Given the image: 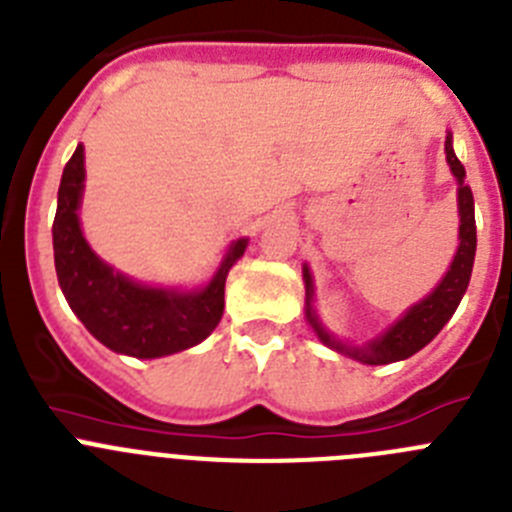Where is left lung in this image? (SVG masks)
<instances>
[{"mask_svg": "<svg viewBox=\"0 0 512 512\" xmlns=\"http://www.w3.org/2000/svg\"><path fill=\"white\" fill-rule=\"evenodd\" d=\"M446 161L451 166V174L456 176L459 182V248H456V256L451 261L446 277L438 282V287L433 289L431 295L423 297L418 305L410 307L395 325L384 330L382 336H377L374 341H366L361 346H351V343L338 341L330 330H325V325L320 323L318 312L312 307V295H315V284H312V274L307 266H302V279H305V315L307 323L312 325L315 336L330 346L338 354H346L351 359L361 361V364H392V361L410 359L413 354H418L420 348L428 346L433 338L441 333V328L451 320V315L459 307L461 297L469 287V277H472L474 266V251H477V225H474V197L469 184L464 182V166L456 158L454 146H451V133L446 135Z\"/></svg>", "mask_w": 512, "mask_h": 512, "instance_id": "8db88e82", "label": "left lung"}]
</instances>
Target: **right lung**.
<instances>
[{"label": "right lung", "mask_w": 512, "mask_h": 512, "mask_svg": "<svg viewBox=\"0 0 512 512\" xmlns=\"http://www.w3.org/2000/svg\"><path fill=\"white\" fill-rule=\"evenodd\" d=\"M81 192L84 146H76L58 187L53 259L63 297L84 328L110 351L135 359H158L205 341L223 318L225 279L248 238L228 248L207 287L192 292L146 287L104 264L89 248L79 223Z\"/></svg>", "instance_id": "1"}]
</instances>
